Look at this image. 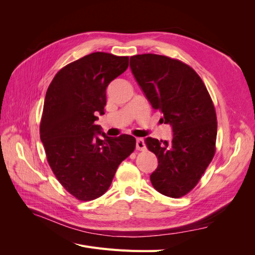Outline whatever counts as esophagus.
Returning a JSON list of instances; mask_svg holds the SVG:
<instances>
[{"label": "esophagus", "instance_id": "1", "mask_svg": "<svg viewBox=\"0 0 255 255\" xmlns=\"http://www.w3.org/2000/svg\"><path fill=\"white\" fill-rule=\"evenodd\" d=\"M136 149L139 151H142L145 149V144H144V141L142 138H137L136 139Z\"/></svg>", "mask_w": 255, "mask_h": 255}]
</instances>
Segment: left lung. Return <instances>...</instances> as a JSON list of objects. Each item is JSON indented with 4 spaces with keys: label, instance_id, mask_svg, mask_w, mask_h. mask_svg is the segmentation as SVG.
Masks as SVG:
<instances>
[{
    "label": "left lung",
    "instance_id": "obj_1",
    "mask_svg": "<svg viewBox=\"0 0 255 255\" xmlns=\"http://www.w3.org/2000/svg\"><path fill=\"white\" fill-rule=\"evenodd\" d=\"M129 68L146 100L163 113L172 140L145 138L158 166L150 180L161 195L180 198L194 188L215 154L217 118L212 99L194 69L177 59L142 54Z\"/></svg>",
    "mask_w": 255,
    "mask_h": 255
}]
</instances>
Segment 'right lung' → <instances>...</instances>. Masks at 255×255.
Listing matches in <instances>:
<instances>
[{"instance_id": "add662e5", "label": "right lung", "mask_w": 255, "mask_h": 255, "mask_svg": "<svg viewBox=\"0 0 255 255\" xmlns=\"http://www.w3.org/2000/svg\"><path fill=\"white\" fill-rule=\"evenodd\" d=\"M128 67V56L91 53L59 70L45 94L40 139L57 180L81 201L104 195L135 149L133 136L109 137L95 123L104 115L107 86Z\"/></svg>"}]
</instances>
